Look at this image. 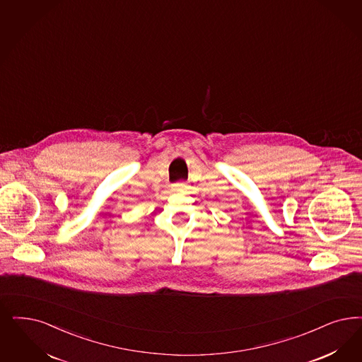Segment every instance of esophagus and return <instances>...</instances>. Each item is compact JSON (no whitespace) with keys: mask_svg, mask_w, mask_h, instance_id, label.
Listing matches in <instances>:
<instances>
[{"mask_svg":"<svg viewBox=\"0 0 362 362\" xmlns=\"http://www.w3.org/2000/svg\"><path fill=\"white\" fill-rule=\"evenodd\" d=\"M185 188H186V183H175V185H173L174 191H182Z\"/></svg>","mask_w":362,"mask_h":362,"instance_id":"1","label":"esophagus"}]
</instances>
